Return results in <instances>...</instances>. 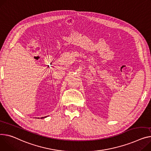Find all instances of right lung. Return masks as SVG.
I'll return each mask as SVG.
<instances>
[{"mask_svg": "<svg viewBox=\"0 0 151 151\" xmlns=\"http://www.w3.org/2000/svg\"><path fill=\"white\" fill-rule=\"evenodd\" d=\"M42 118H43V117H42Z\"/></svg>", "mask_w": 151, "mask_h": 151, "instance_id": "add662e5", "label": "right lung"}]
</instances>
